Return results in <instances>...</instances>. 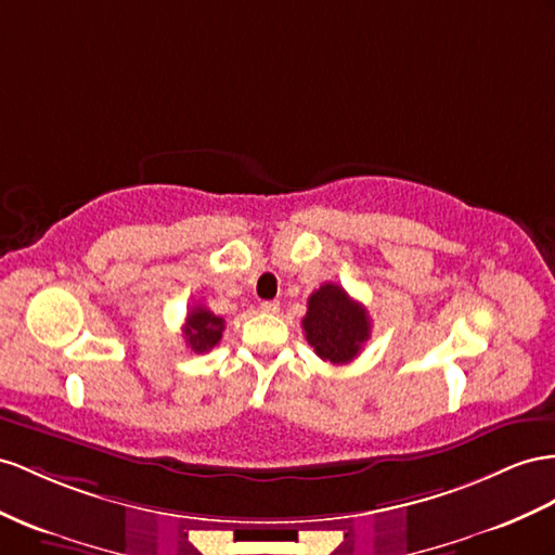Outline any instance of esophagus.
I'll use <instances>...</instances> for the list:
<instances>
[{
    "instance_id": "1",
    "label": "esophagus",
    "mask_w": 555,
    "mask_h": 555,
    "mask_svg": "<svg viewBox=\"0 0 555 555\" xmlns=\"http://www.w3.org/2000/svg\"><path fill=\"white\" fill-rule=\"evenodd\" d=\"M260 311H264V314H276V311H279V302H272V300L260 302Z\"/></svg>"
}]
</instances>
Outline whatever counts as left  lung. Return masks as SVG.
Listing matches in <instances>:
<instances>
[{
    "mask_svg": "<svg viewBox=\"0 0 555 555\" xmlns=\"http://www.w3.org/2000/svg\"><path fill=\"white\" fill-rule=\"evenodd\" d=\"M302 328L317 357L339 365L353 361L361 353V347L371 337V317L343 286L323 283L319 291L309 295Z\"/></svg>",
    "mask_w": 555,
    "mask_h": 555,
    "instance_id": "left-lung-1",
    "label": "left lung"
}]
</instances>
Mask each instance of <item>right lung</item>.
<instances>
[{"mask_svg":"<svg viewBox=\"0 0 555 555\" xmlns=\"http://www.w3.org/2000/svg\"><path fill=\"white\" fill-rule=\"evenodd\" d=\"M224 331V319L212 314L210 309L196 305L188 311V319H184L182 325V335L188 339V345L192 351L204 353L210 351L220 343Z\"/></svg>","mask_w":555,"mask_h":555,"instance_id":"1","label":"right lung"}]
</instances>
